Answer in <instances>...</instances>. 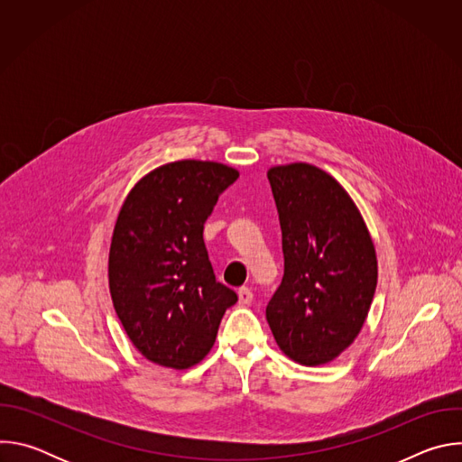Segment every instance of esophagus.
I'll return each mask as SVG.
<instances>
[{
  "instance_id": "34e87169",
  "label": "esophagus",
  "mask_w": 462,
  "mask_h": 462,
  "mask_svg": "<svg viewBox=\"0 0 462 462\" xmlns=\"http://www.w3.org/2000/svg\"><path fill=\"white\" fill-rule=\"evenodd\" d=\"M237 296H239V303H241V305H250V303H252V300H254L252 291H250V289H246V287L239 289V291H237Z\"/></svg>"
}]
</instances>
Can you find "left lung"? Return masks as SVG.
I'll use <instances>...</instances> for the list:
<instances>
[{"label":"left lung","instance_id":"obj_1","mask_svg":"<svg viewBox=\"0 0 462 462\" xmlns=\"http://www.w3.org/2000/svg\"><path fill=\"white\" fill-rule=\"evenodd\" d=\"M267 177L285 259L267 321L291 360L321 365L355 342L367 318L378 278L374 245L349 193L323 170L294 162Z\"/></svg>","mask_w":462,"mask_h":462}]
</instances>
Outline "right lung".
I'll return each mask as SVG.
<instances>
[{
  "instance_id": "add662e5",
  "label": "right lung",
  "mask_w": 462,
  "mask_h": 462,
  "mask_svg": "<svg viewBox=\"0 0 462 462\" xmlns=\"http://www.w3.org/2000/svg\"><path fill=\"white\" fill-rule=\"evenodd\" d=\"M239 171L177 161L125 197L109 248V291L129 340L150 362L188 369L212 349L237 294L216 280L203 239L219 195Z\"/></svg>"
}]
</instances>
